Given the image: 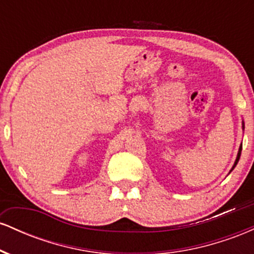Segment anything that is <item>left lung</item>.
Segmentation results:
<instances>
[{
	"label": "left lung",
	"mask_w": 254,
	"mask_h": 254,
	"mask_svg": "<svg viewBox=\"0 0 254 254\" xmlns=\"http://www.w3.org/2000/svg\"><path fill=\"white\" fill-rule=\"evenodd\" d=\"M243 130H245V123H244V121H243ZM241 149H243V143H241V144H240V147H239V151H238L237 159H235V162H234V165H233L232 170L229 171V173H230V172H232L233 170H234V168H235V166L238 165V162H239V159H240V155H241Z\"/></svg>",
	"instance_id": "8db88e82"
}]
</instances>
